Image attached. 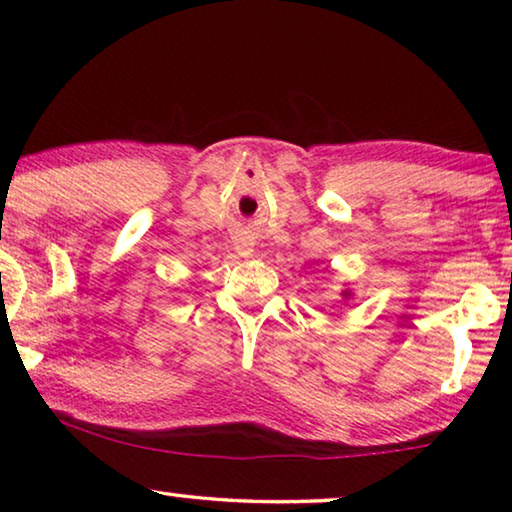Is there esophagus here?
<instances>
[{
	"label": "esophagus",
	"mask_w": 512,
	"mask_h": 512,
	"mask_svg": "<svg viewBox=\"0 0 512 512\" xmlns=\"http://www.w3.org/2000/svg\"><path fill=\"white\" fill-rule=\"evenodd\" d=\"M235 250H237L239 255L248 257L250 253H253V244H250V239H246V237H239V239H235Z\"/></svg>",
	"instance_id": "1"
}]
</instances>
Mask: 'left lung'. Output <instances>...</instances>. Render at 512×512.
<instances>
[{
	"label": "left lung",
	"instance_id": "obj_1",
	"mask_svg": "<svg viewBox=\"0 0 512 512\" xmlns=\"http://www.w3.org/2000/svg\"><path fill=\"white\" fill-rule=\"evenodd\" d=\"M343 298H345V300H350V298H352V291H350V289H345V291H343Z\"/></svg>",
	"mask_w": 512,
	"mask_h": 512
}]
</instances>
